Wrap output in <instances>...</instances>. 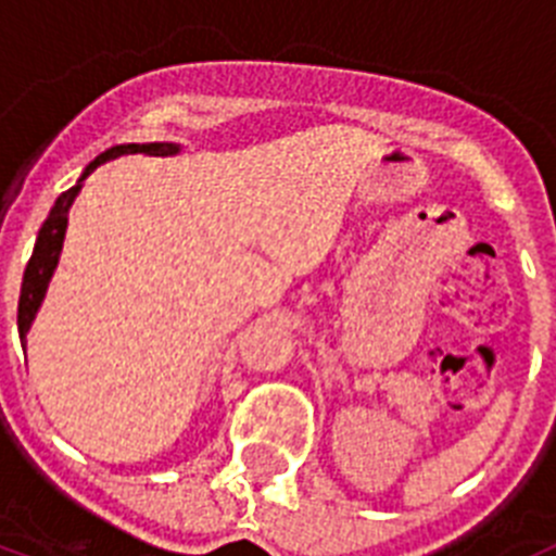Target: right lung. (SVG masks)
<instances>
[{"instance_id":"right-lung-1","label":"right lung","mask_w":556,"mask_h":556,"mask_svg":"<svg viewBox=\"0 0 556 556\" xmlns=\"http://www.w3.org/2000/svg\"><path fill=\"white\" fill-rule=\"evenodd\" d=\"M125 152H147V155H175L180 152V144H169V141H150V144H119V147H111L105 150L102 155H97L91 164L83 169L80 180L68 191H63L61 198L55 200L52 211H49V217L43 219L41 230H38V239H36V248H33V255H29L27 269H24V281H22V298H18V337H27L29 326L36 320L38 308H41L43 294H47L49 287V278L55 273L58 267V258H61V250H63V236H66V225H68V208L75 203L77 191L83 189V180L91 175L100 164L105 161L119 159Z\"/></svg>"}]
</instances>
